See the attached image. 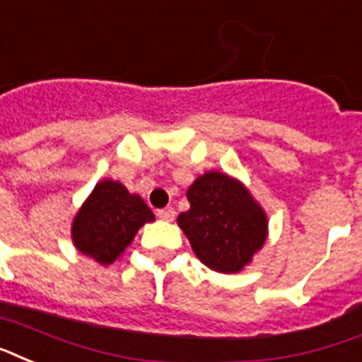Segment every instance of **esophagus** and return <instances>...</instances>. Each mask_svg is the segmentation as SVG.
Returning a JSON list of instances; mask_svg holds the SVG:
<instances>
[{
  "label": "esophagus",
  "instance_id": "esophagus-1",
  "mask_svg": "<svg viewBox=\"0 0 362 362\" xmlns=\"http://www.w3.org/2000/svg\"><path fill=\"white\" fill-rule=\"evenodd\" d=\"M175 209L173 206H167V209H159L157 211V216L161 218V220H165V222H173L175 220Z\"/></svg>",
  "mask_w": 362,
  "mask_h": 362
}]
</instances>
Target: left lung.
I'll return each instance as SVG.
<instances>
[{
  "mask_svg": "<svg viewBox=\"0 0 362 362\" xmlns=\"http://www.w3.org/2000/svg\"><path fill=\"white\" fill-rule=\"evenodd\" d=\"M189 211L178 226L193 252L218 273H237L264 247L267 216L247 187L231 176L209 170L187 187Z\"/></svg>",
  "mask_w": 362,
  "mask_h": 362,
  "instance_id": "1",
  "label": "left lung"
}]
</instances>
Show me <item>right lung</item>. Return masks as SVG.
Wrapping results in <instances>:
<instances>
[{
    "mask_svg": "<svg viewBox=\"0 0 362 362\" xmlns=\"http://www.w3.org/2000/svg\"><path fill=\"white\" fill-rule=\"evenodd\" d=\"M156 216L136 193L121 182H98L71 224V241L81 255L102 266L114 264L136 235Z\"/></svg>",
    "mask_w": 362,
    "mask_h": 362,
    "instance_id": "add662e5",
    "label": "right lung"
}]
</instances>
